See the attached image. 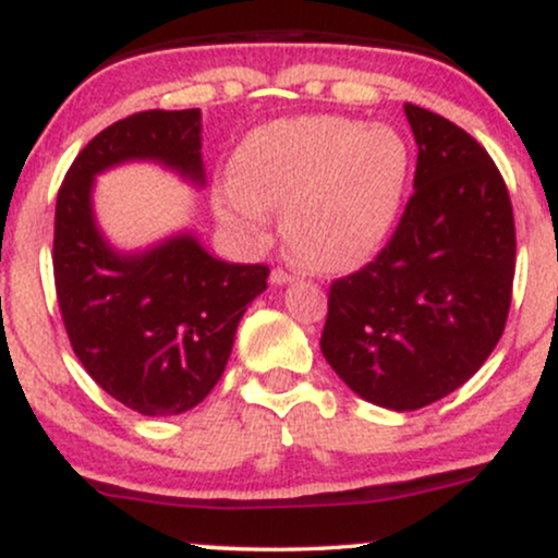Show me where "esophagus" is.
Here are the masks:
<instances>
[{
    "label": "esophagus",
    "mask_w": 558,
    "mask_h": 558,
    "mask_svg": "<svg viewBox=\"0 0 558 558\" xmlns=\"http://www.w3.org/2000/svg\"><path fill=\"white\" fill-rule=\"evenodd\" d=\"M293 278H296V275H293V272H288V270H283V267H275L272 275H270V280H272V283H278V286H283V283H291Z\"/></svg>",
    "instance_id": "1"
}]
</instances>
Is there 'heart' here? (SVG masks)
Wrapping results in <instances>:
<instances>
[{
    "label": "heart",
    "instance_id": "b5f03b06",
    "mask_svg": "<svg viewBox=\"0 0 558 558\" xmlns=\"http://www.w3.org/2000/svg\"><path fill=\"white\" fill-rule=\"evenodd\" d=\"M409 170L407 141L388 125L332 114L278 120L235 149L217 209L233 228L265 239L267 207H283L280 233L304 265L351 270L388 239Z\"/></svg>",
    "mask_w": 558,
    "mask_h": 558
}]
</instances>
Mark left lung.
I'll list each match as a JSON object with an SVG mask.
<instances>
[{
    "instance_id": "8db88e82",
    "label": "left lung",
    "mask_w": 558,
    "mask_h": 558,
    "mask_svg": "<svg viewBox=\"0 0 558 558\" xmlns=\"http://www.w3.org/2000/svg\"><path fill=\"white\" fill-rule=\"evenodd\" d=\"M414 194L380 254L330 283L319 349L364 401L412 412L464 386L501 338L517 235L506 183L470 133L403 105Z\"/></svg>"
}]
</instances>
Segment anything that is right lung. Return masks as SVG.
Instances as JSON below:
<instances>
[{"instance_id":"add662e5","label":"right lung","mask_w":558,"mask_h":558,"mask_svg":"<svg viewBox=\"0 0 558 558\" xmlns=\"http://www.w3.org/2000/svg\"><path fill=\"white\" fill-rule=\"evenodd\" d=\"M155 159L204 185L202 112L146 110L94 136L70 165L54 209V288L70 345L112 399L146 417L194 409L226 369L267 265H230L194 233L120 254L96 228L94 175Z\"/></svg>"}]
</instances>
